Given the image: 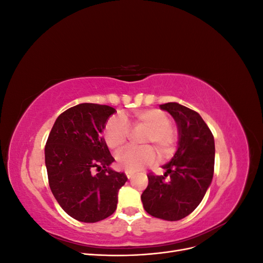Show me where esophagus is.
Masks as SVG:
<instances>
[{
  "instance_id": "34e87169",
  "label": "esophagus",
  "mask_w": 263,
  "mask_h": 263,
  "mask_svg": "<svg viewBox=\"0 0 263 263\" xmlns=\"http://www.w3.org/2000/svg\"><path fill=\"white\" fill-rule=\"evenodd\" d=\"M125 174L128 179H132L134 177V172H132V171H125Z\"/></svg>"
}]
</instances>
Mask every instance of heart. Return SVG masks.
<instances>
[{
    "label": "heart",
    "instance_id": "heart-1",
    "mask_svg": "<svg viewBox=\"0 0 263 263\" xmlns=\"http://www.w3.org/2000/svg\"><path fill=\"white\" fill-rule=\"evenodd\" d=\"M134 127L147 129L142 144L146 147H129L116 157L119 168L126 171H138L153 165L157 161V153L161 158H168L177 146V134L171 127L170 117L157 108L141 109L132 116ZM129 136V126L121 115L110 117L104 126L103 137L106 146L113 151L121 150ZM148 146H147L146 145Z\"/></svg>",
    "mask_w": 263,
    "mask_h": 263
}]
</instances>
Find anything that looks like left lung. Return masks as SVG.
Listing matches in <instances>:
<instances>
[{"mask_svg":"<svg viewBox=\"0 0 263 263\" xmlns=\"http://www.w3.org/2000/svg\"><path fill=\"white\" fill-rule=\"evenodd\" d=\"M178 127V148L171 160L162 165L164 174L148 176L141 194L145 211L164 220H180L192 213L210 187L215 162V141L209 126L195 110L170 102L160 105ZM169 176V182L164 179Z\"/></svg>","mask_w":263,"mask_h":263,"instance_id":"8db88e82","label":"left lung"}]
</instances>
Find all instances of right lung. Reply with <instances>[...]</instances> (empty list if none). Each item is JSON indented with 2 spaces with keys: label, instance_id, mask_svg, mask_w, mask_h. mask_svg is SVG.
I'll list each match as a JSON object with an SVG mask.
<instances>
[{
  "label": "right lung",
  "instance_id": "right-lung-1",
  "mask_svg": "<svg viewBox=\"0 0 263 263\" xmlns=\"http://www.w3.org/2000/svg\"><path fill=\"white\" fill-rule=\"evenodd\" d=\"M116 109L82 103L65 110L52 126L45 147V163L55 200L69 216L97 222L110 216L127 177L116 172L102 133ZM100 170L94 175L91 170Z\"/></svg>",
  "mask_w": 263,
  "mask_h": 263
}]
</instances>
